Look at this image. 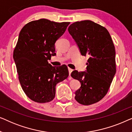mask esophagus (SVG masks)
Segmentation results:
<instances>
[{
	"label": "esophagus",
	"instance_id": "34e87169",
	"mask_svg": "<svg viewBox=\"0 0 132 132\" xmlns=\"http://www.w3.org/2000/svg\"><path fill=\"white\" fill-rule=\"evenodd\" d=\"M68 71H69V76H70V75H71V72L73 71V70L71 69V68H68Z\"/></svg>",
	"mask_w": 132,
	"mask_h": 132
}]
</instances>
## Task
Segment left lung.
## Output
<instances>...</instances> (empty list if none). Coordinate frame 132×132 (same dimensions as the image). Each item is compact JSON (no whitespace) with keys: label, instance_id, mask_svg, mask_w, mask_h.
Returning a JSON list of instances; mask_svg holds the SVG:
<instances>
[{"label":"left lung","instance_id":"obj_1","mask_svg":"<svg viewBox=\"0 0 132 132\" xmlns=\"http://www.w3.org/2000/svg\"><path fill=\"white\" fill-rule=\"evenodd\" d=\"M68 30L81 55L89 56L86 71L74 70L71 74L81 84L75 99L83 105L95 103L107 94L116 73L112 39L105 28L91 20L73 23Z\"/></svg>","mask_w":132,"mask_h":132}]
</instances>
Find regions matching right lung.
<instances>
[{
    "instance_id": "obj_1",
    "label": "right lung",
    "mask_w": 132,
    "mask_h": 132,
    "mask_svg": "<svg viewBox=\"0 0 132 132\" xmlns=\"http://www.w3.org/2000/svg\"><path fill=\"white\" fill-rule=\"evenodd\" d=\"M69 24L42 19L28 23L20 32L13 58L21 88L34 102L52 101L55 97L56 84L69 75L65 65L56 67L48 62L52 56L56 55V41Z\"/></svg>"
}]
</instances>
